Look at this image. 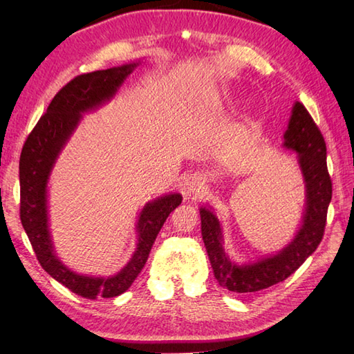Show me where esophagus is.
I'll list each match as a JSON object with an SVG mask.
<instances>
[{
    "mask_svg": "<svg viewBox=\"0 0 354 354\" xmlns=\"http://www.w3.org/2000/svg\"><path fill=\"white\" fill-rule=\"evenodd\" d=\"M205 184V179L202 176H193L190 179H187V181L184 183V194H187V196H192V194L194 193H199V190L204 187Z\"/></svg>",
    "mask_w": 354,
    "mask_h": 354,
    "instance_id": "esophagus-1",
    "label": "esophagus"
}]
</instances>
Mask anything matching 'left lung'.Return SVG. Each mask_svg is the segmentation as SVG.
<instances>
[{"instance_id": "8db88e82", "label": "left lung", "mask_w": 354, "mask_h": 354, "mask_svg": "<svg viewBox=\"0 0 354 354\" xmlns=\"http://www.w3.org/2000/svg\"><path fill=\"white\" fill-rule=\"evenodd\" d=\"M283 147L297 153L306 189L301 225L290 242L275 254L237 263L223 246V228L214 209L199 208L202 239L217 283L234 293L257 292L284 281L317 250L324 236L327 208L332 201V179L327 170V149L318 126L299 102L292 108Z\"/></svg>"}]
</instances>
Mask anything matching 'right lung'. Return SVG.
Returning a JSON list of instances; mask_svg holds the SVG:
<instances>
[{
    "instance_id": "right-lung-1",
    "label": "right lung",
    "mask_w": 354,
    "mask_h": 354,
    "mask_svg": "<svg viewBox=\"0 0 354 354\" xmlns=\"http://www.w3.org/2000/svg\"><path fill=\"white\" fill-rule=\"evenodd\" d=\"M140 62L100 70L74 77L48 104L47 112L30 132L19 158L21 222L41 266L77 295L95 299L122 295L145 268L155 239L169 214L183 202L169 193L147 202L137 221V248L127 265L111 277L84 275L59 260L48 228V179L59 155L84 118L85 112L108 103Z\"/></svg>"
}]
</instances>
